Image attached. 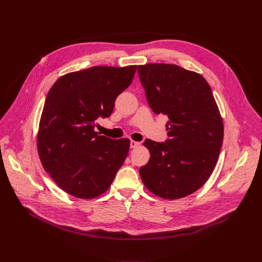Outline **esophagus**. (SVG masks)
I'll return each instance as SVG.
<instances>
[{"mask_svg": "<svg viewBox=\"0 0 262 262\" xmlns=\"http://www.w3.org/2000/svg\"><path fill=\"white\" fill-rule=\"evenodd\" d=\"M140 145V143L139 142H136V141H130V148H136V147H138Z\"/></svg>", "mask_w": 262, "mask_h": 262, "instance_id": "obj_1", "label": "esophagus"}]
</instances>
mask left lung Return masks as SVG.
Instances as JSON below:
<instances>
[{
  "label": "left lung",
  "mask_w": 262,
  "mask_h": 262,
  "mask_svg": "<svg viewBox=\"0 0 262 262\" xmlns=\"http://www.w3.org/2000/svg\"><path fill=\"white\" fill-rule=\"evenodd\" d=\"M149 106L168 116V139L146 140L149 162L140 168L146 188L165 199L193 194L210 177L223 144L216 102L199 73L173 64L138 66Z\"/></svg>",
  "instance_id": "obj_1"
}]
</instances>
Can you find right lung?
<instances>
[{
  "instance_id": "1",
  "label": "right lung",
  "mask_w": 262,
  "mask_h": 262,
  "mask_svg": "<svg viewBox=\"0 0 262 262\" xmlns=\"http://www.w3.org/2000/svg\"><path fill=\"white\" fill-rule=\"evenodd\" d=\"M136 70V65L93 66L65 74L50 89L37 146L45 170L69 195L91 199L103 194L123 165L129 140L110 139L94 128L96 119L111 116Z\"/></svg>"
}]
</instances>
